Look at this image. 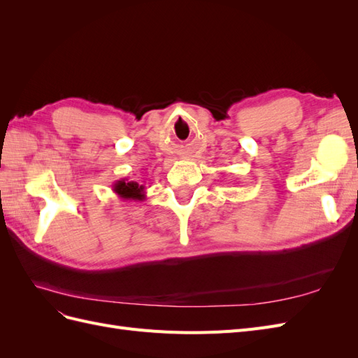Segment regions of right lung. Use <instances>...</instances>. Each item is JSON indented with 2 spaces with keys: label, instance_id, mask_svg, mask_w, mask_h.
<instances>
[{
  "label": "right lung",
  "instance_id": "obj_1",
  "mask_svg": "<svg viewBox=\"0 0 358 358\" xmlns=\"http://www.w3.org/2000/svg\"><path fill=\"white\" fill-rule=\"evenodd\" d=\"M113 191L117 194V197L122 200H134V201H142L145 200V185L136 180H128L121 179L113 183Z\"/></svg>",
  "mask_w": 358,
  "mask_h": 358
}]
</instances>
